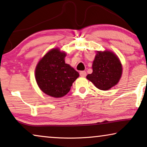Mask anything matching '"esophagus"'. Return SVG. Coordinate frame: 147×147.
Masks as SVG:
<instances>
[{
  "label": "esophagus",
  "instance_id": "obj_1",
  "mask_svg": "<svg viewBox=\"0 0 147 147\" xmlns=\"http://www.w3.org/2000/svg\"><path fill=\"white\" fill-rule=\"evenodd\" d=\"M80 75L81 77L84 78V77H86V76L87 73H86V71H81L80 72Z\"/></svg>",
  "mask_w": 147,
  "mask_h": 147
}]
</instances>
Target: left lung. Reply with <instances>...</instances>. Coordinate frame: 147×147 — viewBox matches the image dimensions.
Segmentation results:
<instances>
[{
	"instance_id": "8db88e82",
	"label": "left lung",
	"mask_w": 147,
	"mask_h": 147,
	"mask_svg": "<svg viewBox=\"0 0 147 147\" xmlns=\"http://www.w3.org/2000/svg\"><path fill=\"white\" fill-rule=\"evenodd\" d=\"M92 67V74H88L87 79L101 90H108L115 86L122 74L119 59L109 51L97 52Z\"/></svg>"
}]
</instances>
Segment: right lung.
I'll use <instances>...</instances> for the list:
<instances>
[{
    "instance_id": "add662e5",
    "label": "right lung",
    "mask_w": 147,
    "mask_h": 147,
    "mask_svg": "<svg viewBox=\"0 0 147 147\" xmlns=\"http://www.w3.org/2000/svg\"><path fill=\"white\" fill-rule=\"evenodd\" d=\"M66 54L58 48L48 52L38 62L36 80L41 90L50 96L61 97L69 92L79 73L65 63Z\"/></svg>"
}]
</instances>
